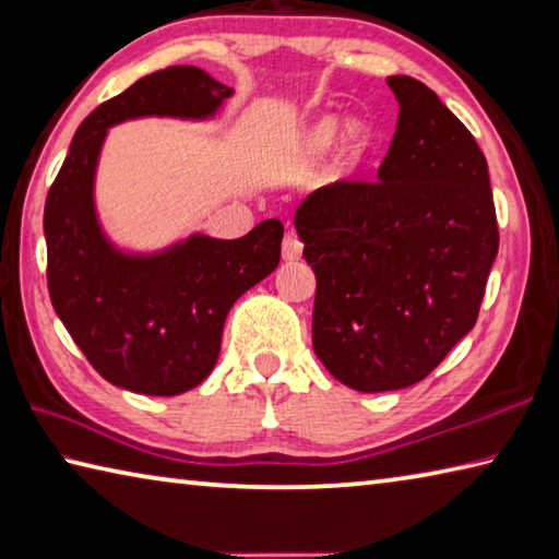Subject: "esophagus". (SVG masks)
<instances>
[{
    "mask_svg": "<svg viewBox=\"0 0 559 559\" xmlns=\"http://www.w3.org/2000/svg\"><path fill=\"white\" fill-rule=\"evenodd\" d=\"M301 248H305V245H301V240L297 238V233H287L285 240H282V258L289 260V262L299 260Z\"/></svg>",
    "mask_w": 559,
    "mask_h": 559,
    "instance_id": "1",
    "label": "esophagus"
}]
</instances>
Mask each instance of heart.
Masks as SVG:
<instances>
[{"label": "heart", "instance_id": "b5f03b06", "mask_svg": "<svg viewBox=\"0 0 559 559\" xmlns=\"http://www.w3.org/2000/svg\"><path fill=\"white\" fill-rule=\"evenodd\" d=\"M338 117H321L319 122H314L305 134V142H301V150L307 154H321L334 144L336 134H338ZM370 146V132L364 124H350L348 127V136H346V156L348 164H358L364 159L366 152Z\"/></svg>", "mask_w": 559, "mask_h": 559}]
</instances>
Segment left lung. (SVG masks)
I'll list each match as a JSON object with an SVG mask.
<instances>
[{"mask_svg": "<svg viewBox=\"0 0 559 559\" xmlns=\"http://www.w3.org/2000/svg\"><path fill=\"white\" fill-rule=\"evenodd\" d=\"M397 130L378 181L299 203L317 274L314 354L358 393L415 385L474 329L498 252L488 164L474 134L409 75H390Z\"/></svg>", "mask_w": 559, "mask_h": 559, "instance_id": "8db88e82", "label": "left lung"}]
</instances>
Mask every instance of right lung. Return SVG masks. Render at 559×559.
I'll use <instances>...</instances> for the list:
<instances>
[{
    "mask_svg": "<svg viewBox=\"0 0 559 559\" xmlns=\"http://www.w3.org/2000/svg\"><path fill=\"white\" fill-rule=\"evenodd\" d=\"M233 87L195 66L144 75L85 117L46 195L48 295L58 319L107 383L171 397L203 383L221 354L230 307L280 264L277 218L235 240L193 233L152 254L107 240L95 211V169L112 124L134 117L205 120Z\"/></svg>",
    "mask_w": 559,
    "mask_h": 559,
    "instance_id": "right-lung-1",
    "label": "right lung"
}]
</instances>
